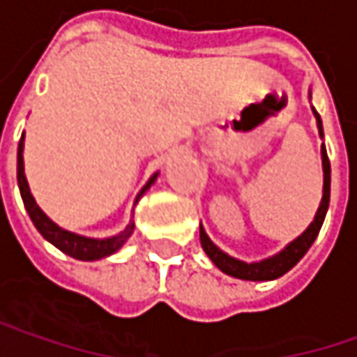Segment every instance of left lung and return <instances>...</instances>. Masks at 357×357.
<instances>
[{
	"label": "left lung",
	"mask_w": 357,
	"mask_h": 357,
	"mask_svg": "<svg viewBox=\"0 0 357 357\" xmlns=\"http://www.w3.org/2000/svg\"><path fill=\"white\" fill-rule=\"evenodd\" d=\"M311 98V93H309ZM315 121H317V131L319 137L324 139V123H321V116L317 115V111L311 107ZM321 165H324V196L319 202V208L315 212V218L313 222L307 226L301 236H297L293 242H289L281 252L268 257V259H262V261L255 262H244L241 259H234L230 257L228 252H224L222 248H218L214 242L210 241V236L206 234L204 226L199 224V242H202V248L204 252L210 257V261L214 262L222 273L234 277V279H242V281H273V279H279L283 277L284 273H289L297 262L301 261L305 257V252L311 248V244L315 242L319 230H321V224L325 220V214H327V208H329V190H331V167H329V158H327V151H325V145H321Z\"/></svg>",
	"instance_id": "left-lung-1"
}]
</instances>
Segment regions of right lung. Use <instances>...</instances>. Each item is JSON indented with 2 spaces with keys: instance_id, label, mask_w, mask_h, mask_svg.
Masks as SVG:
<instances>
[{
  "instance_id": "right-lung-1",
  "label": "right lung",
  "mask_w": 357,
  "mask_h": 357,
  "mask_svg": "<svg viewBox=\"0 0 357 357\" xmlns=\"http://www.w3.org/2000/svg\"><path fill=\"white\" fill-rule=\"evenodd\" d=\"M158 176L159 172H155L151 178L147 179V183L137 194L135 204L155 183ZM17 185H20V194H22V199H24V206H26V210H28V214L32 218L33 226L38 228V232L50 244H54L58 250H62L64 255L73 257L76 261H98V259L115 255L116 250L127 242V238L133 234V230H135V222L129 220V224L125 226V230H121L115 236L91 238V236H82V234L70 232V230H66V228H62L56 222L50 220L44 214V210L36 204L32 192H30V185H28V179H26V174H24V135H22L20 145H17Z\"/></svg>"
}]
</instances>
